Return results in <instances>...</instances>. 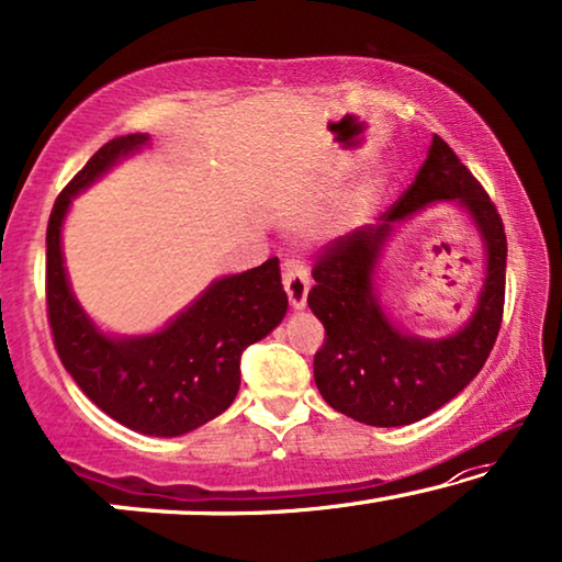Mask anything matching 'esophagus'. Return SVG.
Listing matches in <instances>:
<instances>
[{
  "mask_svg": "<svg viewBox=\"0 0 562 562\" xmlns=\"http://www.w3.org/2000/svg\"><path fill=\"white\" fill-rule=\"evenodd\" d=\"M281 271H283V289H286L291 306H294V310H302V306L306 304V294H310V283H312L304 260L291 256L283 260Z\"/></svg>",
  "mask_w": 562,
  "mask_h": 562,
  "instance_id": "34e87169",
  "label": "esophagus"
}]
</instances>
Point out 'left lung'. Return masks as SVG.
I'll return each instance as SVG.
<instances>
[{
	"label": "left lung",
	"mask_w": 562,
	"mask_h": 562,
	"mask_svg": "<svg viewBox=\"0 0 562 562\" xmlns=\"http://www.w3.org/2000/svg\"><path fill=\"white\" fill-rule=\"evenodd\" d=\"M429 201H460L474 214L490 248L487 283L472 322L445 341L402 336L372 296L370 276L380 245L396 221ZM306 304L325 327L314 356V381L325 402L345 417L373 427L425 419L458 396L486 363L504 317L506 233L502 214L456 150L432 137L412 187L381 214L327 243L312 268Z\"/></svg>",
	"instance_id": "obj_1"
}]
</instances>
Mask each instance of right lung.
Instances as JSON below:
<instances>
[{
	"label": "right lung",
	"instance_id": "add662e5",
	"mask_svg": "<svg viewBox=\"0 0 562 562\" xmlns=\"http://www.w3.org/2000/svg\"><path fill=\"white\" fill-rule=\"evenodd\" d=\"M148 143V135L114 137L66 183L45 233V302L60 363L83 394L120 425L176 437L206 425L235 402L240 358L286 314L279 258L214 281L171 325L148 337L97 333L68 289L60 225L74 194L114 160Z\"/></svg>",
	"mask_w": 562,
	"mask_h": 562
}]
</instances>
